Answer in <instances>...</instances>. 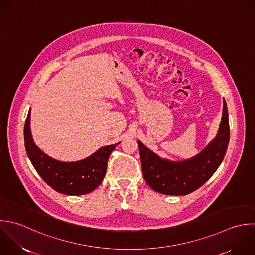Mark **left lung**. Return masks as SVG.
Here are the masks:
<instances>
[{"label": "left lung", "instance_id": "obj_1", "mask_svg": "<svg viewBox=\"0 0 255 255\" xmlns=\"http://www.w3.org/2000/svg\"><path fill=\"white\" fill-rule=\"evenodd\" d=\"M230 142V123L224 99L223 116L216 138L197 156L184 161L161 158L138 140L143 176L156 192L185 196L202 187L222 164Z\"/></svg>", "mask_w": 255, "mask_h": 255}]
</instances>
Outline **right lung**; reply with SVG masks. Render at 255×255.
<instances>
[{
    "instance_id": "right-lung-1",
    "label": "right lung",
    "mask_w": 255,
    "mask_h": 255,
    "mask_svg": "<svg viewBox=\"0 0 255 255\" xmlns=\"http://www.w3.org/2000/svg\"><path fill=\"white\" fill-rule=\"evenodd\" d=\"M30 109L23 128L26 154L38 175L54 191L70 196L91 193L103 181L111 152L120 143L104 146L89 157L76 162H62L43 153L30 132Z\"/></svg>"
}]
</instances>
